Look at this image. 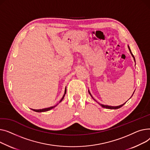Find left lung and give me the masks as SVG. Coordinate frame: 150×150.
<instances>
[{
	"label": "left lung",
	"instance_id": "8db88e82",
	"mask_svg": "<svg viewBox=\"0 0 150 150\" xmlns=\"http://www.w3.org/2000/svg\"><path fill=\"white\" fill-rule=\"evenodd\" d=\"M128 49H129V52H130V53H131V54L132 55V56H133V59H134V62H135V58H134V56H133V54H132V52H131V50H130V48H129V47L128 45ZM88 92H89V93H90V96L92 97V98L96 101V102H97L93 98V96H91V93H90V91L88 90ZM133 94H134V93H133ZM133 96V95H132ZM126 103V102H125ZM125 103H124V104H122V105H119V106H117V107H112V106H108V105H102V104H100V103H98L101 107H102L103 108H107V109H114V110H116V109H118V108H120V107H122L123 105H125Z\"/></svg>",
	"mask_w": 150,
	"mask_h": 150
}]
</instances>
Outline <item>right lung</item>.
<instances>
[{
  "mask_svg": "<svg viewBox=\"0 0 150 150\" xmlns=\"http://www.w3.org/2000/svg\"><path fill=\"white\" fill-rule=\"evenodd\" d=\"M66 93H67V88H65L64 94V96H63V97H62V99H61V100H60L59 103H60V102H61L62 101V100L64 99V97H65V95ZM58 104H59V103H57V105H54V106H52V107H49V108H47L40 109V110H34V109H31V110H33V111H36V112H45V111H49V110H51V109H52V108H54V107H56L57 106V105Z\"/></svg>",
  "mask_w": 150,
  "mask_h": 150,
  "instance_id": "obj_1",
  "label": "right lung"
}]
</instances>
